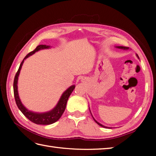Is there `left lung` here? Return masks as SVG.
I'll return each mask as SVG.
<instances>
[{
	"label": "left lung",
	"mask_w": 156,
	"mask_h": 156,
	"mask_svg": "<svg viewBox=\"0 0 156 156\" xmlns=\"http://www.w3.org/2000/svg\"><path fill=\"white\" fill-rule=\"evenodd\" d=\"M117 48H119V49H128V48H127V47H124V46H117ZM137 57L139 58V56H138L137 55ZM93 119H94V118H93ZM94 121H95L96 122H97V123L98 125L101 126V127H105V128H108V127H105V126L101 125V123H99V122H97V121H96L94 119Z\"/></svg>",
	"instance_id": "left-lung-1"
}]
</instances>
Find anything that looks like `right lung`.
<instances>
[{"instance_id": "right-lung-1", "label": "right lung", "mask_w": 156, "mask_h": 156, "mask_svg": "<svg viewBox=\"0 0 156 156\" xmlns=\"http://www.w3.org/2000/svg\"><path fill=\"white\" fill-rule=\"evenodd\" d=\"M49 48H50V46L49 45H39L37 46V48H36L34 51L29 52V54L25 56V58L23 59V60L21 63V64H20L18 71L16 72V75L15 76L14 82H13L14 97H15L16 104L17 105L19 110L22 112V113L24 115L29 121H31V122L37 125H50V124L54 123V122H56L58 120H59V119L62 117V114L64 113V112L65 111L66 104H67V101L68 100L69 97L70 96L72 91L74 90V89L75 88L74 85H73L69 88H68L67 90H66L62 95V97L60 99H59L58 105H56V107L54 109H52L51 111H49L48 112H44V113H37V112L29 111L21 103V102L20 101V98L19 97L18 91H17V81H18V76L19 75L20 70H21V69L23 63L24 62V59L27 58L29 56L34 54L36 51L40 50V49H48Z\"/></svg>"}]
</instances>
